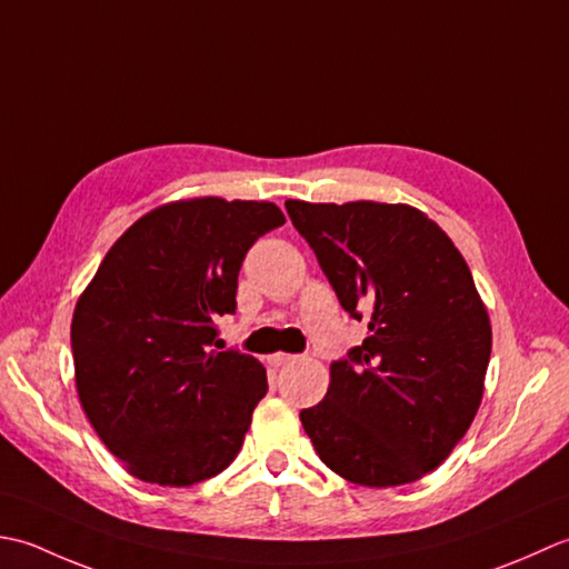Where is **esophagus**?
<instances>
[{"instance_id": "1", "label": "esophagus", "mask_w": 569, "mask_h": 569, "mask_svg": "<svg viewBox=\"0 0 569 569\" xmlns=\"http://www.w3.org/2000/svg\"><path fill=\"white\" fill-rule=\"evenodd\" d=\"M295 361H297V356L295 353H284V351H277V353L268 356V363L274 366V368H282V366L295 363Z\"/></svg>"}]
</instances>
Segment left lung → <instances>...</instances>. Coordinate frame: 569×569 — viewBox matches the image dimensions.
<instances>
[{"label":"left lung","mask_w":569,"mask_h":569,"mask_svg":"<svg viewBox=\"0 0 569 569\" xmlns=\"http://www.w3.org/2000/svg\"><path fill=\"white\" fill-rule=\"evenodd\" d=\"M341 307L368 336L299 412L319 459L346 481L422 479L467 435L483 398L491 321L455 242L408 203L284 201Z\"/></svg>","instance_id":"1"}]
</instances>
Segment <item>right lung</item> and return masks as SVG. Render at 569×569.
<instances>
[{"mask_svg": "<svg viewBox=\"0 0 569 569\" xmlns=\"http://www.w3.org/2000/svg\"><path fill=\"white\" fill-rule=\"evenodd\" d=\"M282 223L270 201H169L114 240L78 297L80 408L134 479L179 489L238 457L268 370L248 353L211 349L213 321L236 311L252 242Z\"/></svg>", "mask_w": 569, "mask_h": 569, "instance_id": "obj_1", "label": "right lung"}]
</instances>
